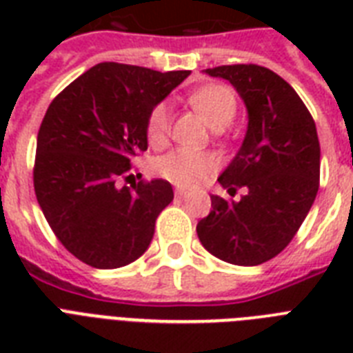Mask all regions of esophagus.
Here are the masks:
<instances>
[{"instance_id":"esophagus-1","label":"esophagus","mask_w":353,"mask_h":353,"mask_svg":"<svg viewBox=\"0 0 353 353\" xmlns=\"http://www.w3.org/2000/svg\"><path fill=\"white\" fill-rule=\"evenodd\" d=\"M176 196L177 198H185V196H187V190H183V188H176Z\"/></svg>"}]
</instances>
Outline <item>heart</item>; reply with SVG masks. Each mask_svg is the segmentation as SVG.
Returning <instances> with one entry per match:
<instances>
[{"instance_id": "1", "label": "heart", "mask_w": 353, "mask_h": 353, "mask_svg": "<svg viewBox=\"0 0 353 353\" xmlns=\"http://www.w3.org/2000/svg\"><path fill=\"white\" fill-rule=\"evenodd\" d=\"M190 102L214 130L225 128L236 115V97L225 85H205L192 93ZM168 124L170 110L166 102H161L154 106L146 121V137L154 146H161L166 141ZM218 165L220 161L210 152L179 148L155 161V172L176 187L194 188L207 181L218 170Z\"/></svg>"}]
</instances>
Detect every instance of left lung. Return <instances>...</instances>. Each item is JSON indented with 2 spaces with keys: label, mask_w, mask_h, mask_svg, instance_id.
Wrapping results in <instances>:
<instances>
[{
  "label": "left lung",
  "mask_w": 353,
  "mask_h": 353,
  "mask_svg": "<svg viewBox=\"0 0 353 353\" xmlns=\"http://www.w3.org/2000/svg\"><path fill=\"white\" fill-rule=\"evenodd\" d=\"M232 84L247 110V132L218 181L240 201L210 196L199 241L234 265H260L293 240L319 190L321 146L312 115L296 91L271 69L254 63L205 69Z\"/></svg>",
  "instance_id": "left-lung-1"
}]
</instances>
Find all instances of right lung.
<instances>
[{
    "mask_svg": "<svg viewBox=\"0 0 353 353\" xmlns=\"http://www.w3.org/2000/svg\"><path fill=\"white\" fill-rule=\"evenodd\" d=\"M188 74L97 63L47 108L36 143V199L62 245L91 268L135 262L174 199L165 179L122 187L121 177L148 148L150 112Z\"/></svg>",
    "mask_w": 353,
    "mask_h": 353,
    "instance_id": "add662e5",
    "label": "right lung"
}]
</instances>
